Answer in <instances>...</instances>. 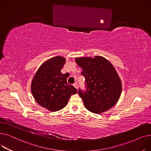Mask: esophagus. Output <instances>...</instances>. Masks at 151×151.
<instances>
[{
    "label": "esophagus",
    "instance_id": "obj_1",
    "mask_svg": "<svg viewBox=\"0 0 151 151\" xmlns=\"http://www.w3.org/2000/svg\"><path fill=\"white\" fill-rule=\"evenodd\" d=\"M73 86L75 87V88L76 89H78V85L77 83H74V84H73Z\"/></svg>",
    "mask_w": 151,
    "mask_h": 151
}]
</instances>
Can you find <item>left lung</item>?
Listing matches in <instances>:
<instances>
[{
	"label": "left lung",
	"mask_w": 151,
	"mask_h": 151,
	"mask_svg": "<svg viewBox=\"0 0 151 151\" xmlns=\"http://www.w3.org/2000/svg\"><path fill=\"white\" fill-rule=\"evenodd\" d=\"M83 69L85 89L79 88L78 93L89 111L100 114L112 108L119 99L121 81L113 65L101 56L75 59Z\"/></svg>",
	"instance_id": "obj_1"
}]
</instances>
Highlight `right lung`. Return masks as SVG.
<instances>
[{
    "label": "right lung",
    "mask_w": 151,
    "mask_h": 151,
    "mask_svg": "<svg viewBox=\"0 0 151 151\" xmlns=\"http://www.w3.org/2000/svg\"><path fill=\"white\" fill-rule=\"evenodd\" d=\"M65 63V59L61 56L46 60L32 81L31 91L35 101L51 111L64 108L71 95L77 93L76 89L67 83L68 75L60 72Z\"/></svg>",
    "instance_id": "right-lung-1"
}]
</instances>
